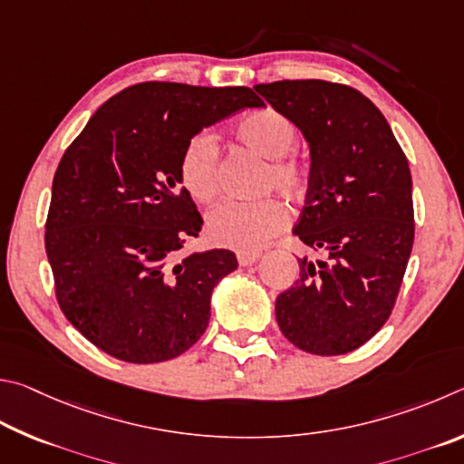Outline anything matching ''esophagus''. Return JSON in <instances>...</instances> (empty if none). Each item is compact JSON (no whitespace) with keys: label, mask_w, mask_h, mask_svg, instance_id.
<instances>
[{"label":"esophagus","mask_w":464,"mask_h":464,"mask_svg":"<svg viewBox=\"0 0 464 464\" xmlns=\"http://www.w3.org/2000/svg\"><path fill=\"white\" fill-rule=\"evenodd\" d=\"M258 256H261V253H238V255H237L240 266H248V265L256 263Z\"/></svg>","instance_id":"esophagus-1"}]
</instances>
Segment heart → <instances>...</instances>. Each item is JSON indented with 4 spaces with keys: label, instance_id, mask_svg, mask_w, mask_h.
Instances as JSON below:
<instances>
[{
    "label": "heart",
    "instance_id": "b5f03b06",
    "mask_svg": "<svg viewBox=\"0 0 464 464\" xmlns=\"http://www.w3.org/2000/svg\"><path fill=\"white\" fill-rule=\"evenodd\" d=\"M238 140L266 159L261 177V191L277 189L289 199H295L305 189V169L302 160L291 157L297 130L287 116L277 110H256L242 118L237 128ZM219 149L216 136L203 130L195 134L183 149L179 160V179L183 189L195 201L208 203L218 193ZM287 211L277 199L256 201L227 199L208 214V238L218 246L240 253H255L285 227Z\"/></svg>",
    "mask_w": 464,
    "mask_h": 464
}]
</instances>
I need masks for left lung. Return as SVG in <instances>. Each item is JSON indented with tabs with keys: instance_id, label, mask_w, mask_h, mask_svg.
Returning a JSON list of instances; mask_svg holds the SVG:
<instances>
[{
	"instance_id": "1",
	"label": "left lung",
	"mask_w": 464,
	"mask_h": 464,
	"mask_svg": "<svg viewBox=\"0 0 464 464\" xmlns=\"http://www.w3.org/2000/svg\"><path fill=\"white\" fill-rule=\"evenodd\" d=\"M310 146L305 203L294 234L324 258H297L299 279L275 302L291 344L320 356L354 351L383 328L413 246L408 159L383 113L330 81L255 85Z\"/></svg>"
}]
</instances>
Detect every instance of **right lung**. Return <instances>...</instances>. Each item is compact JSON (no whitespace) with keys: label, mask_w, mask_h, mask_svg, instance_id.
Here are the masks:
<instances>
[{"label":"right lung","mask_w":464,"mask_h":464,"mask_svg":"<svg viewBox=\"0 0 464 464\" xmlns=\"http://www.w3.org/2000/svg\"><path fill=\"white\" fill-rule=\"evenodd\" d=\"M245 108H265L250 87L146 81L110 97L64 150L44 234L56 299L113 359L170 361L206 332L211 291L238 261L224 248L179 256L203 226L179 160Z\"/></svg>","instance_id":"obj_1"}]
</instances>
